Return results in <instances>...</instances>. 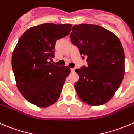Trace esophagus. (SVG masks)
Returning <instances> with one entry per match:
<instances>
[{
	"label": "esophagus",
	"mask_w": 134,
	"mask_h": 134,
	"mask_svg": "<svg viewBox=\"0 0 134 134\" xmlns=\"http://www.w3.org/2000/svg\"><path fill=\"white\" fill-rule=\"evenodd\" d=\"M71 72H74L75 71V69L74 68L71 69Z\"/></svg>",
	"instance_id": "esophagus-1"
}]
</instances>
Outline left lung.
Segmentation results:
<instances>
[{
  "label": "left lung",
  "instance_id": "obj_1",
  "mask_svg": "<svg viewBox=\"0 0 134 134\" xmlns=\"http://www.w3.org/2000/svg\"><path fill=\"white\" fill-rule=\"evenodd\" d=\"M87 67L75 70V83L79 98L92 106L109 102L121 84L124 75V52L120 40L109 30L92 24L75 25L70 35Z\"/></svg>",
  "mask_w": 134,
  "mask_h": 134
}]
</instances>
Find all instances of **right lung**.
Here are the masks:
<instances>
[{
    "label": "right lung",
    "instance_id": "obj_1",
    "mask_svg": "<svg viewBox=\"0 0 134 134\" xmlns=\"http://www.w3.org/2000/svg\"><path fill=\"white\" fill-rule=\"evenodd\" d=\"M72 25L46 23L31 27L18 41L12 55L16 86L32 104L47 107L58 101L71 69L49 62L55 42L69 34Z\"/></svg>",
    "mask_w": 134,
    "mask_h": 134
}]
</instances>
